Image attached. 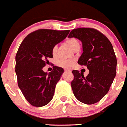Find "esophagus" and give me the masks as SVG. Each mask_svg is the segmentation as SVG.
<instances>
[{"mask_svg": "<svg viewBox=\"0 0 127 127\" xmlns=\"http://www.w3.org/2000/svg\"><path fill=\"white\" fill-rule=\"evenodd\" d=\"M64 72H70V70H67V69H65V70H64Z\"/></svg>", "mask_w": 127, "mask_h": 127, "instance_id": "1", "label": "esophagus"}]
</instances>
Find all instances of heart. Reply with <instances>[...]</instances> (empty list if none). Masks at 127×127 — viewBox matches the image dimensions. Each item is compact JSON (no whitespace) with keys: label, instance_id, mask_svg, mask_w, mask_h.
<instances>
[{"label":"heart","instance_id":"b5f03b06","mask_svg":"<svg viewBox=\"0 0 127 127\" xmlns=\"http://www.w3.org/2000/svg\"><path fill=\"white\" fill-rule=\"evenodd\" d=\"M66 43L74 51L77 47H80V43L78 42V40L76 38H74L68 39L66 40ZM57 49V46H54L53 49V53L56 52ZM57 64L59 66L64 68H70L73 65V61L70 60H66V59H61V60L59 61L58 63H57Z\"/></svg>","mask_w":127,"mask_h":127}]
</instances>
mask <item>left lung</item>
Instances as JSON below:
<instances>
[{"label":"left lung","mask_w":127,"mask_h":127,"mask_svg":"<svg viewBox=\"0 0 127 127\" xmlns=\"http://www.w3.org/2000/svg\"><path fill=\"white\" fill-rule=\"evenodd\" d=\"M69 38H76L82 42L83 53L78 63L87 66L89 73L74 70L71 82L74 96L81 102L93 104L100 100L109 91L116 75L117 59L111 42L106 36L92 28L72 30Z\"/></svg>","instance_id":"8db88e82"}]
</instances>
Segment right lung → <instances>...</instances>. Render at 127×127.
<instances>
[{"label": "right lung", "instance_id": "1", "mask_svg": "<svg viewBox=\"0 0 127 127\" xmlns=\"http://www.w3.org/2000/svg\"><path fill=\"white\" fill-rule=\"evenodd\" d=\"M70 31L39 29L28 34L15 56V73L19 89L34 106H46L52 100L57 83L64 70L53 66L51 72L42 70L53 58L54 46L66 38Z\"/></svg>", "mask_w": 127, "mask_h": 127}]
</instances>
